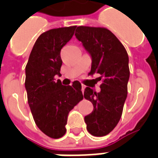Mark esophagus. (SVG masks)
I'll use <instances>...</instances> for the list:
<instances>
[{"mask_svg": "<svg viewBox=\"0 0 158 158\" xmlns=\"http://www.w3.org/2000/svg\"><path fill=\"white\" fill-rule=\"evenodd\" d=\"M84 89H85V86H84V84H82V92H83V93H84Z\"/></svg>", "mask_w": 158, "mask_h": 158, "instance_id": "obj_1", "label": "esophagus"}]
</instances>
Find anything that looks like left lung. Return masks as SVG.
I'll return each mask as SVG.
<instances>
[{
  "instance_id": "8db88e82",
  "label": "left lung",
  "mask_w": 158,
  "mask_h": 158,
  "mask_svg": "<svg viewBox=\"0 0 158 158\" xmlns=\"http://www.w3.org/2000/svg\"><path fill=\"white\" fill-rule=\"evenodd\" d=\"M75 36L91 55L89 75L98 74V80L102 82L99 93L89 87L84 90V98L94 105L93 112L84 121L92 135L105 136L114 130L122 115L130 78L129 56L122 43L107 28L79 26Z\"/></svg>"
}]
</instances>
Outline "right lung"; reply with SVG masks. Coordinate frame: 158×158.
<instances>
[{
	"label": "right lung",
	"instance_id": "obj_1",
	"mask_svg": "<svg viewBox=\"0 0 158 158\" xmlns=\"http://www.w3.org/2000/svg\"><path fill=\"white\" fill-rule=\"evenodd\" d=\"M76 26L53 28L34 43L25 68V89L33 120L48 137L61 138L66 132L68 114L84 98L81 84L62 85L55 76L62 64L60 51L74 35Z\"/></svg>",
	"mask_w": 158,
	"mask_h": 158
}]
</instances>
